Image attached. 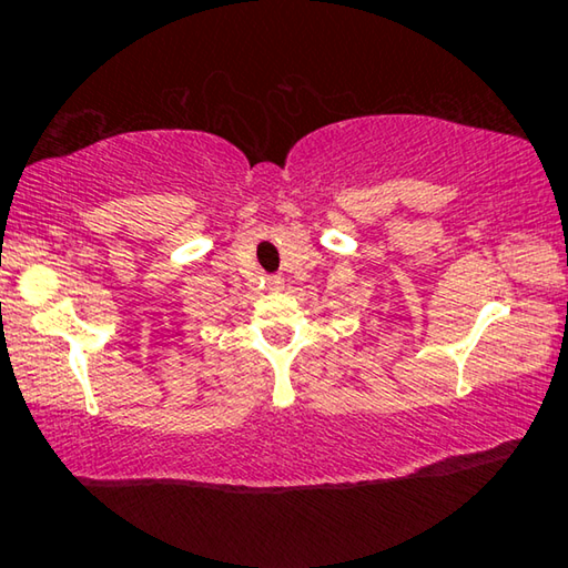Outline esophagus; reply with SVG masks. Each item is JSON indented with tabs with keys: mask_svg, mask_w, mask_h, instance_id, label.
<instances>
[{
	"mask_svg": "<svg viewBox=\"0 0 568 568\" xmlns=\"http://www.w3.org/2000/svg\"><path fill=\"white\" fill-rule=\"evenodd\" d=\"M267 287H271V291H283L285 281L281 275H273V277H267Z\"/></svg>",
	"mask_w": 568,
	"mask_h": 568,
	"instance_id": "obj_1",
	"label": "esophagus"
}]
</instances>
